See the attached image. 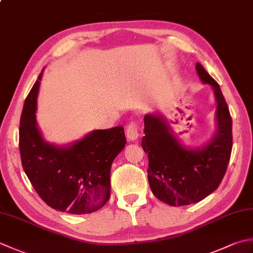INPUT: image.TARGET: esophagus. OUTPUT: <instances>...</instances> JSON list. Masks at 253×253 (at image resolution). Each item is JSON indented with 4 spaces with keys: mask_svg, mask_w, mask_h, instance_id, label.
Segmentation results:
<instances>
[{
    "mask_svg": "<svg viewBox=\"0 0 253 253\" xmlns=\"http://www.w3.org/2000/svg\"><path fill=\"white\" fill-rule=\"evenodd\" d=\"M126 137L128 140H136L139 137V126L136 122H131L126 127Z\"/></svg>",
    "mask_w": 253,
    "mask_h": 253,
    "instance_id": "34e87169",
    "label": "esophagus"
}]
</instances>
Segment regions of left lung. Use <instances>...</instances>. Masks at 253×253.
Segmentation results:
<instances>
[{"mask_svg":"<svg viewBox=\"0 0 253 253\" xmlns=\"http://www.w3.org/2000/svg\"><path fill=\"white\" fill-rule=\"evenodd\" d=\"M201 80L211 84L217 101V132L202 149H186L172 135L161 117L146 115L142 149L148 153V180L158 200L170 206L197 203L219 186L230 160L232 121L220 87L201 63H196Z\"/></svg>","mask_w":253,"mask_h":253,"instance_id":"obj_1","label":"left lung"}]
</instances>
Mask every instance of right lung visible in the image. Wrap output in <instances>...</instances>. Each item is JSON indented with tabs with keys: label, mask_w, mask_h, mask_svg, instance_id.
Here are the masks:
<instances>
[{
	"label": "right lung",
	"mask_w": 253,
	"mask_h": 253,
	"mask_svg": "<svg viewBox=\"0 0 253 253\" xmlns=\"http://www.w3.org/2000/svg\"><path fill=\"white\" fill-rule=\"evenodd\" d=\"M42 73L25 100L19 123L23 169L51 209L90 214L110 200L112 163L126 145L124 127L95 130L67 148L49 145L38 130L35 115Z\"/></svg>",
	"instance_id": "obj_1"
}]
</instances>
